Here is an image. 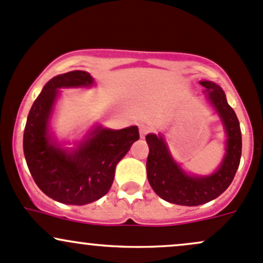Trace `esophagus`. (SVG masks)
Segmentation results:
<instances>
[{
    "mask_svg": "<svg viewBox=\"0 0 263 263\" xmlns=\"http://www.w3.org/2000/svg\"><path fill=\"white\" fill-rule=\"evenodd\" d=\"M149 132H151V129H149V126H148V125H145V124H140V126H139L140 137L144 138V137H145L146 134H148Z\"/></svg>",
    "mask_w": 263,
    "mask_h": 263,
    "instance_id": "esophagus-1",
    "label": "esophagus"
}]
</instances>
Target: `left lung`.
<instances>
[{
  "instance_id": "8db88e82",
  "label": "left lung",
  "mask_w": 263,
  "mask_h": 263,
  "mask_svg": "<svg viewBox=\"0 0 263 263\" xmlns=\"http://www.w3.org/2000/svg\"><path fill=\"white\" fill-rule=\"evenodd\" d=\"M205 98L218 114L226 133V153L218 168L210 176H194L183 171L172 157L162 134H148L146 174L153 191L162 199L179 205H199L219 197L232 183L242 153V135L234 110L224 91L213 81H199Z\"/></svg>"
}]
</instances>
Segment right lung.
<instances>
[{"instance_id":"obj_1","label":"right lung","mask_w":263,"mask_h":263,"mask_svg":"<svg viewBox=\"0 0 263 263\" xmlns=\"http://www.w3.org/2000/svg\"><path fill=\"white\" fill-rule=\"evenodd\" d=\"M86 71L75 70L52 78L33 101L24 132V154L37 187L65 204L84 205L105 196L117 164L139 139L138 126L114 130L95 125L75 148L67 149L50 133L56 100L63 87H90Z\"/></svg>"}]
</instances>
